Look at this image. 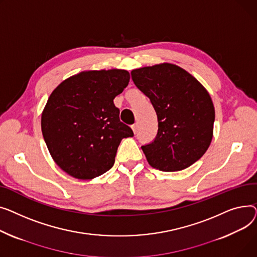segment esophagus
Masks as SVG:
<instances>
[{
  "instance_id": "34e87169",
  "label": "esophagus",
  "mask_w": 257,
  "mask_h": 257,
  "mask_svg": "<svg viewBox=\"0 0 257 257\" xmlns=\"http://www.w3.org/2000/svg\"><path fill=\"white\" fill-rule=\"evenodd\" d=\"M132 128H133L134 134H137V132H138V124H137V123L133 124V125H132Z\"/></svg>"
}]
</instances>
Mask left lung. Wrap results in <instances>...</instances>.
<instances>
[{
    "label": "left lung",
    "mask_w": 257,
    "mask_h": 257,
    "mask_svg": "<svg viewBox=\"0 0 257 257\" xmlns=\"http://www.w3.org/2000/svg\"><path fill=\"white\" fill-rule=\"evenodd\" d=\"M132 79L154 105L158 134L141 148L152 167L173 172L198 161L213 139L215 108L206 89L177 65L134 69Z\"/></svg>",
    "instance_id": "8db88e82"
}]
</instances>
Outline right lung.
<instances>
[{
	"label": "right lung",
	"mask_w": 257,
	"mask_h": 257,
	"mask_svg": "<svg viewBox=\"0 0 257 257\" xmlns=\"http://www.w3.org/2000/svg\"><path fill=\"white\" fill-rule=\"evenodd\" d=\"M128 82L122 69L83 71L50 95L41 131L52 158L67 174L92 179L113 167L120 142L134 136L113 101Z\"/></svg>",
	"instance_id": "add662e5"
}]
</instances>
